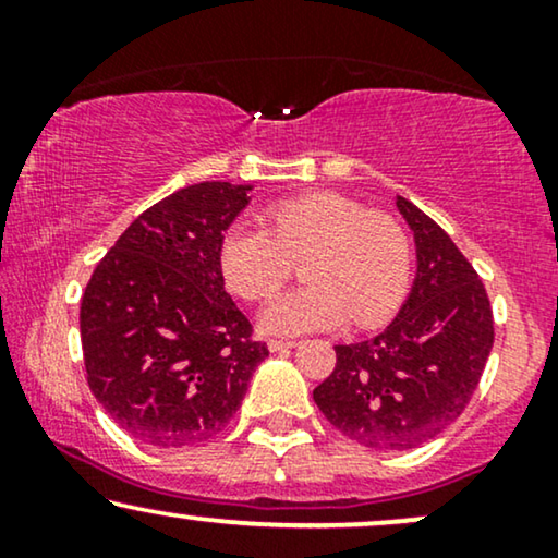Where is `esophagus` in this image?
Wrapping results in <instances>:
<instances>
[{"mask_svg": "<svg viewBox=\"0 0 558 558\" xmlns=\"http://www.w3.org/2000/svg\"><path fill=\"white\" fill-rule=\"evenodd\" d=\"M292 348H296V340H269L271 353H281V350H292Z\"/></svg>", "mask_w": 558, "mask_h": 558, "instance_id": "34e87169", "label": "esophagus"}]
</instances>
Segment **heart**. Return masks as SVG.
I'll return each instance as SVG.
<instances>
[{
  "label": "heart",
  "instance_id": "1",
  "mask_svg": "<svg viewBox=\"0 0 558 558\" xmlns=\"http://www.w3.org/2000/svg\"><path fill=\"white\" fill-rule=\"evenodd\" d=\"M269 231L235 223L220 241L226 287L248 302L271 296L302 262L307 287L266 304V335L335 330L350 317L371 327L399 307L409 287L411 241L391 213L340 193H310L271 205Z\"/></svg>",
  "mask_w": 558,
  "mask_h": 558
}]
</instances>
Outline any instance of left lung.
Instances as JSON below:
<instances>
[{
	"label": "left lung",
	"instance_id": "obj_1",
	"mask_svg": "<svg viewBox=\"0 0 558 558\" xmlns=\"http://www.w3.org/2000/svg\"><path fill=\"white\" fill-rule=\"evenodd\" d=\"M416 277L376 338L335 345V371L312 399L335 429L380 452H403L447 429L468 407L493 350V310L454 241L407 197Z\"/></svg>",
	"mask_w": 558,
	"mask_h": 558
}]
</instances>
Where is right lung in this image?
<instances>
[{
    "mask_svg": "<svg viewBox=\"0 0 558 558\" xmlns=\"http://www.w3.org/2000/svg\"><path fill=\"white\" fill-rule=\"evenodd\" d=\"M254 185L197 182L144 210L98 262L81 302L88 386L126 434L178 449L241 409L269 355L223 287L220 241Z\"/></svg>",
    "mask_w": 558,
    "mask_h": 558,
    "instance_id": "obj_1",
    "label": "right lung"
}]
</instances>
